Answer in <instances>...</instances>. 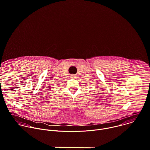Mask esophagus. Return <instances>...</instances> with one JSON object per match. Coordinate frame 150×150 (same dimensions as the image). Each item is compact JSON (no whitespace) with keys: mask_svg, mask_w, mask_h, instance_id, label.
Listing matches in <instances>:
<instances>
[{"mask_svg":"<svg viewBox=\"0 0 150 150\" xmlns=\"http://www.w3.org/2000/svg\"><path fill=\"white\" fill-rule=\"evenodd\" d=\"M71 78H72V79H73V78H75V76L74 75H71V77H70Z\"/></svg>","mask_w":150,"mask_h":150,"instance_id":"esophagus-1","label":"esophagus"}]
</instances>
